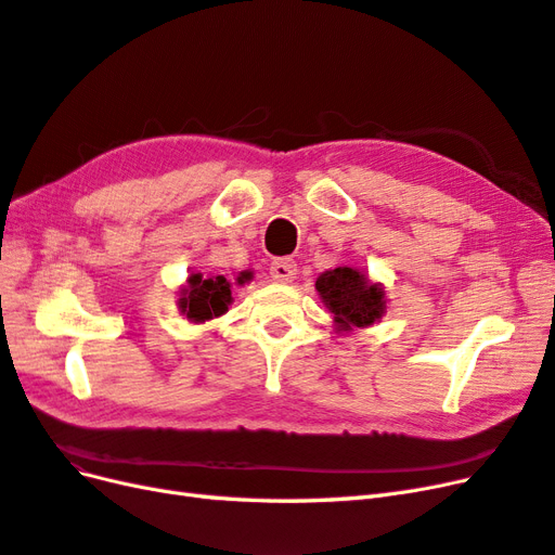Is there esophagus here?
<instances>
[{"mask_svg": "<svg viewBox=\"0 0 555 555\" xmlns=\"http://www.w3.org/2000/svg\"><path fill=\"white\" fill-rule=\"evenodd\" d=\"M296 273H298V266H296V261H294V259H289V257L275 259V261L271 263V278H273L275 282H280V284H289V282H294Z\"/></svg>", "mask_w": 555, "mask_h": 555, "instance_id": "34e87169", "label": "esophagus"}]
</instances>
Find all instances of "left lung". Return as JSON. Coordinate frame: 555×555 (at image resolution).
Returning a JSON list of instances; mask_svg holds the SVG:
<instances>
[{
	"label": "left lung",
	"instance_id": "obj_1",
	"mask_svg": "<svg viewBox=\"0 0 555 555\" xmlns=\"http://www.w3.org/2000/svg\"><path fill=\"white\" fill-rule=\"evenodd\" d=\"M314 289L333 314L335 333L373 326L386 312L384 284L373 282L354 266H338L319 273Z\"/></svg>",
	"mask_w": 555,
	"mask_h": 555
}]
</instances>
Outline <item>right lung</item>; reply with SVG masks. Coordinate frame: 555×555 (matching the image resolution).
Wrapping results in <instances>:
<instances>
[{"label": "right lung", "instance_id": "1", "mask_svg": "<svg viewBox=\"0 0 555 555\" xmlns=\"http://www.w3.org/2000/svg\"><path fill=\"white\" fill-rule=\"evenodd\" d=\"M251 278L249 271L238 273L236 284H245ZM178 310L182 317H188L192 324H204L210 319H217L229 312L233 304L231 298V282L224 275H208L192 273L188 284L178 289Z\"/></svg>", "mask_w": 555, "mask_h": 555}]
</instances>
